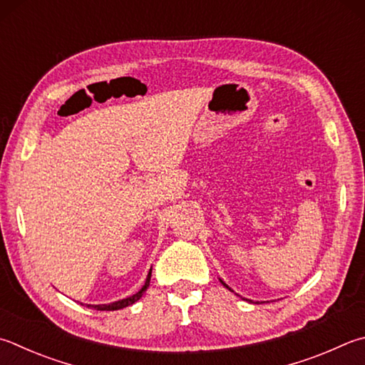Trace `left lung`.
Instances as JSON below:
<instances>
[{
  "label": "left lung",
  "mask_w": 365,
  "mask_h": 365,
  "mask_svg": "<svg viewBox=\"0 0 365 365\" xmlns=\"http://www.w3.org/2000/svg\"><path fill=\"white\" fill-rule=\"evenodd\" d=\"M220 282H222V284H223V286H225V287H227V289H228V290H231V289H230V287H228V286H227V284H225V282H223V281H222V279H220ZM231 292H233V290H231ZM244 300H247V298H244ZM249 302H250V300H249Z\"/></svg>",
  "instance_id": "8db88e82"
}]
</instances>
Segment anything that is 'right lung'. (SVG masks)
I'll return each mask as SVG.
<instances>
[{
    "label": "right lung",
    "mask_w": 365,
    "mask_h": 365,
    "mask_svg": "<svg viewBox=\"0 0 365 365\" xmlns=\"http://www.w3.org/2000/svg\"><path fill=\"white\" fill-rule=\"evenodd\" d=\"M150 279H151V269L148 271V276L147 279H145V284L143 287L138 290L137 294L130 295L128 298H123V300H118V302H113V303H108V304H88L89 308L92 309H97V311H116V309H123L125 307H130V304H134L135 302H138L142 298V295L147 292V289L150 286Z\"/></svg>",
    "instance_id": "1"
}]
</instances>
